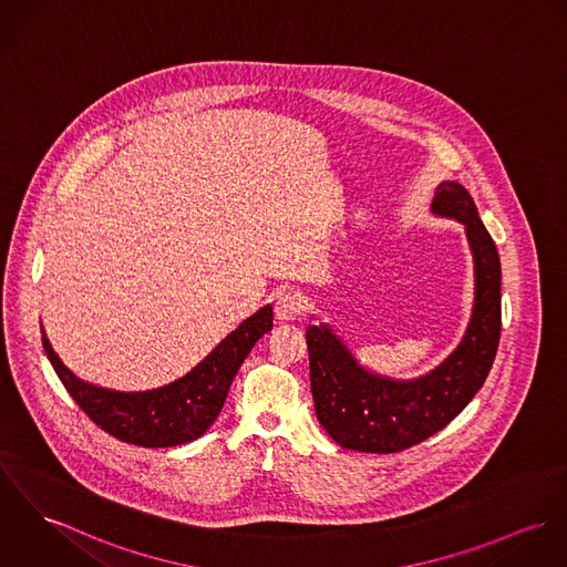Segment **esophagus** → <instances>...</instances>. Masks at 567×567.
Returning <instances> with one entry per match:
<instances>
[{"instance_id":"34e87169","label":"esophagus","mask_w":567,"mask_h":567,"mask_svg":"<svg viewBox=\"0 0 567 567\" xmlns=\"http://www.w3.org/2000/svg\"><path fill=\"white\" fill-rule=\"evenodd\" d=\"M275 313L279 320H297L301 313V299L292 290H281L275 297Z\"/></svg>"}]
</instances>
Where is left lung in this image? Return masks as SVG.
Segmentation results:
<instances>
[{
  "mask_svg": "<svg viewBox=\"0 0 567 567\" xmlns=\"http://www.w3.org/2000/svg\"><path fill=\"white\" fill-rule=\"evenodd\" d=\"M431 212L464 223L474 259V308L460 347L431 372L399 381L370 372L329 324H309V381L318 422L342 449L401 453L442 431L483 388L501 340V258L470 193L435 188Z\"/></svg>",
  "mask_w": 567,
  "mask_h": 567,
  "instance_id": "obj_1",
  "label": "left lung"
}]
</instances>
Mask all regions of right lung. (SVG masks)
<instances>
[{
	"label": "right lung",
	"instance_id": "1",
	"mask_svg": "<svg viewBox=\"0 0 567 567\" xmlns=\"http://www.w3.org/2000/svg\"><path fill=\"white\" fill-rule=\"evenodd\" d=\"M270 329L272 308L264 306L188 374L147 392H116L82 381L55 355L45 331L43 349L66 392L105 433L145 449H168L206 433L225 405L238 368Z\"/></svg>",
	"mask_w": 567,
	"mask_h": 567
}]
</instances>
